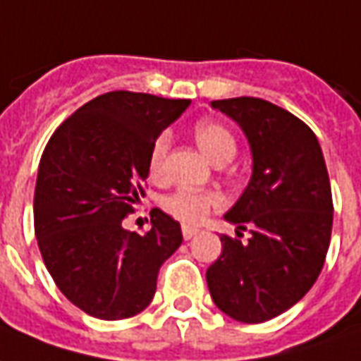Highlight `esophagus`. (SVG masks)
Masks as SVG:
<instances>
[{
	"label": "esophagus",
	"instance_id": "1",
	"mask_svg": "<svg viewBox=\"0 0 361 361\" xmlns=\"http://www.w3.org/2000/svg\"><path fill=\"white\" fill-rule=\"evenodd\" d=\"M200 232V230H198V228H195V226H183V238H185V240H190V238H195L196 233Z\"/></svg>",
	"mask_w": 361,
	"mask_h": 361
}]
</instances>
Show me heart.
Segmentation results:
<instances>
[{"label": "heart", "mask_w": 361, "mask_h": 361, "mask_svg": "<svg viewBox=\"0 0 361 361\" xmlns=\"http://www.w3.org/2000/svg\"><path fill=\"white\" fill-rule=\"evenodd\" d=\"M196 143L204 151V155L212 161L214 165H224L232 161L238 143L230 129L218 123V121H200L195 128ZM171 137L169 133H161L151 145L149 153V176L161 178L163 175V163H165L166 151H169ZM163 210L171 214L180 222L195 224L204 220L208 214L222 206V196L210 192V190H190V188H176L175 192L163 198Z\"/></svg>", "instance_id": "obj_1"}]
</instances>
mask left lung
<instances>
[{
  "mask_svg": "<svg viewBox=\"0 0 361 361\" xmlns=\"http://www.w3.org/2000/svg\"><path fill=\"white\" fill-rule=\"evenodd\" d=\"M247 137L250 185L224 220L222 253L206 271L214 305L247 324L279 317L318 279L332 233V190L312 129L290 111L259 98L214 100ZM240 229H250L247 243Z\"/></svg>",
  "mask_w": 361,
  "mask_h": 361,
  "instance_id": "left-lung-1",
  "label": "left lung"
}]
</instances>
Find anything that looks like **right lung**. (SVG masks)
<instances>
[{"instance_id": "1", "label": "right lung", "mask_w": 361, "mask_h": 361, "mask_svg": "<svg viewBox=\"0 0 361 361\" xmlns=\"http://www.w3.org/2000/svg\"><path fill=\"white\" fill-rule=\"evenodd\" d=\"M190 100L108 92L52 133L35 186V235L62 295L90 317L121 320L147 309L157 275L183 243L180 224L155 208L151 230L123 218L143 195L151 145Z\"/></svg>"}]
</instances>
